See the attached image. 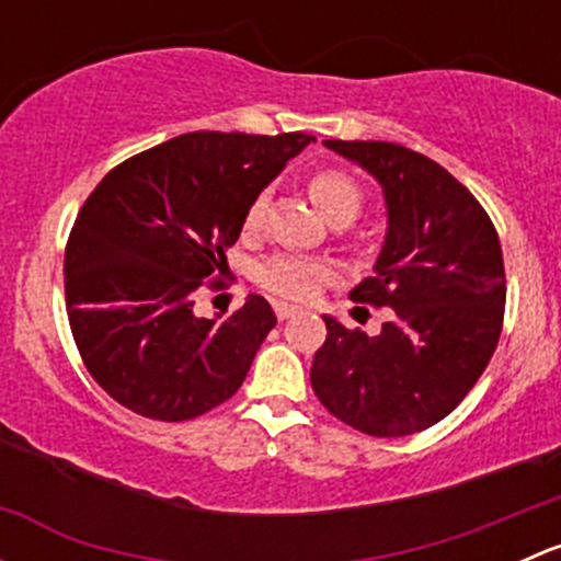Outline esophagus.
I'll use <instances>...</instances> for the list:
<instances>
[{"label": "esophagus", "mask_w": 561, "mask_h": 561, "mask_svg": "<svg viewBox=\"0 0 561 561\" xmlns=\"http://www.w3.org/2000/svg\"><path fill=\"white\" fill-rule=\"evenodd\" d=\"M274 312L279 320H290V317L298 314V309L290 307V304H274Z\"/></svg>", "instance_id": "esophagus-1"}]
</instances>
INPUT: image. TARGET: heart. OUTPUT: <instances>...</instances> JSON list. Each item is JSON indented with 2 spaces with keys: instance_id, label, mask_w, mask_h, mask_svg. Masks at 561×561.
<instances>
[{
  "instance_id": "obj_1",
  "label": "heart",
  "mask_w": 561,
  "mask_h": 561,
  "mask_svg": "<svg viewBox=\"0 0 561 561\" xmlns=\"http://www.w3.org/2000/svg\"><path fill=\"white\" fill-rule=\"evenodd\" d=\"M307 192L322 217L333 225H350L364 208V192L358 181L339 168H317L307 175ZM265 195L249 201L241 230L244 236L257 233L263 222ZM333 279V268L322 260L296 257V254H276L257 268V285L282 301H312L322 285Z\"/></svg>"
}]
</instances>
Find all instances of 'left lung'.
<instances>
[{
    "mask_svg": "<svg viewBox=\"0 0 561 561\" xmlns=\"http://www.w3.org/2000/svg\"><path fill=\"white\" fill-rule=\"evenodd\" d=\"M382 184L388 236L375 276L350 298L390 309L377 336L325 317L312 388L371 437L443 421L489 366L505 320V260L478 197L426 154L388 140H325Z\"/></svg>",
    "mask_w": 561,
    "mask_h": 561,
    "instance_id": "left-lung-1",
    "label": "left lung"
}]
</instances>
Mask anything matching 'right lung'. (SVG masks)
<instances>
[{
	"mask_svg": "<svg viewBox=\"0 0 561 561\" xmlns=\"http://www.w3.org/2000/svg\"><path fill=\"white\" fill-rule=\"evenodd\" d=\"M312 135L186 133L129 157L94 186L65 249L76 347L111 399L151 421L206 415L244 382L276 325L249 296L233 314H195L228 287V252L252 197Z\"/></svg>",
	"mask_w": 561,
	"mask_h": 561,
	"instance_id": "right-lung-1",
	"label": "right lung"
}]
</instances>
